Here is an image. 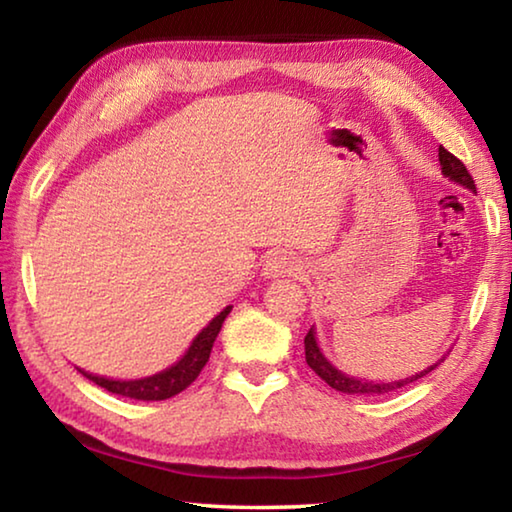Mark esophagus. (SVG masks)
Wrapping results in <instances>:
<instances>
[{
	"label": "esophagus",
	"instance_id": "1",
	"mask_svg": "<svg viewBox=\"0 0 512 512\" xmlns=\"http://www.w3.org/2000/svg\"><path fill=\"white\" fill-rule=\"evenodd\" d=\"M300 262L296 257H291L287 253H273L271 257L266 259L264 264V275L266 277H289V275H296L300 271Z\"/></svg>",
	"mask_w": 512,
	"mask_h": 512
}]
</instances>
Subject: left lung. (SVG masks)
Wrapping results in <instances>:
<instances>
[{
  "label": "left lung",
  "instance_id": "1",
  "mask_svg": "<svg viewBox=\"0 0 512 512\" xmlns=\"http://www.w3.org/2000/svg\"><path fill=\"white\" fill-rule=\"evenodd\" d=\"M438 160H440V167H443V176L445 178L454 180L456 185L470 189V192L476 194V185H474V180L470 176V171L465 169V164L458 160L456 155L449 153L445 146H440V149H438ZM305 359L309 363V368L314 370L316 375L325 381V384L336 388V391L348 393V395H384V393L397 391V388H402L406 384H411V381H418L420 377H424V375H427V372H431L433 368H436L438 363L443 361L445 357L438 359L427 370L418 372V375L406 377V379H397V381H368V379L350 377V375H345V372H341L339 368L332 366V363L327 361V357H325L323 352H320L318 343H316L314 327H311L309 332H307V336H305Z\"/></svg>",
  "mask_w": 512,
  "mask_h": 512
}]
</instances>
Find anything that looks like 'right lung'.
<instances>
[{
  "mask_svg": "<svg viewBox=\"0 0 512 512\" xmlns=\"http://www.w3.org/2000/svg\"><path fill=\"white\" fill-rule=\"evenodd\" d=\"M232 307H225L219 316L210 320V325L203 327L198 332L196 339L189 345V350L183 354V359L173 363L171 368L158 372V375L144 377V379H108L92 375V372H85L79 368L83 377H88L94 384L106 388L108 393H117L121 397H131V400H144V402H158V400H169V397L178 395L180 391L192 384V381L201 375L203 366L210 359L212 345L216 336L221 332V325L225 316L230 314Z\"/></svg>",
  "mask_w": 512,
  "mask_h": 512,
  "instance_id": "right-lung-1",
  "label": "right lung"
}]
</instances>
